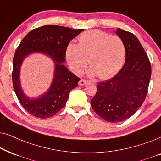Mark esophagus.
Instances as JSON below:
<instances>
[{"mask_svg": "<svg viewBox=\"0 0 161 161\" xmlns=\"http://www.w3.org/2000/svg\"><path fill=\"white\" fill-rule=\"evenodd\" d=\"M87 83V81L85 80V79H81L80 81L79 82V85H81V86H84V85H85Z\"/></svg>", "mask_w": 161, "mask_h": 161, "instance_id": "esophagus-1", "label": "esophagus"}]
</instances>
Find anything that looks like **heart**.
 Segmentation results:
<instances>
[{
	"mask_svg": "<svg viewBox=\"0 0 161 161\" xmlns=\"http://www.w3.org/2000/svg\"><path fill=\"white\" fill-rule=\"evenodd\" d=\"M125 53V46L120 37L99 30H91L79 36V44L68 45L65 57L75 74L82 73L89 61L90 75H98L101 79L106 80L121 70Z\"/></svg>",
	"mask_w": 161,
	"mask_h": 161,
	"instance_id": "b5f03b06",
	"label": "heart"
}]
</instances>
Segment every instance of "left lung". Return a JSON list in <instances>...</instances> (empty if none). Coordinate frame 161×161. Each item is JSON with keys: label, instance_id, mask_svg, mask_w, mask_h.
<instances>
[{"label": "left lung", "instance_id": "left-lung-1", "mask_svg": "<svg viewBox=\"0 0 161 161\" xmlns=\"http://www.w3.org/2000/svg\"><path fill=\"white\" fill-rule=\"evenodd\" d=\"M115 33L125 46V63L114 77L97 85L91 101L93 110L113 123L129 119L142 105L152 72L150 62L138 38L121 29Z\"/></svg>", "mask_w": 161, "mask_h": 161}]
</instances>
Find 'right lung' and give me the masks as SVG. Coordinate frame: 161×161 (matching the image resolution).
<instances>
[{
    "instance_id": "right-lung-1",
    "label": "right lung",
    "mask_w": 161,
    "mask_h": 161,
    "mask_svg": "<svg viewBox=\"0 0 161 161\" xmlns=\"http://www.w3.org/2000/svg\"><path fill=\"white\" fill-rule=\"evenodd\" d=\"M84 29H72L56 25H46L31 30L23 38L13 58L12 82L14 92L23 108L34 116L46 119L54 115L65 106L71 90L80 79L63 65L65 50L70 41ZM33 53L47 55L55 63L54 78L49 89L37 99L23 93L20 85V68L22 61Z\"/></svg>"
}]
</instances>
